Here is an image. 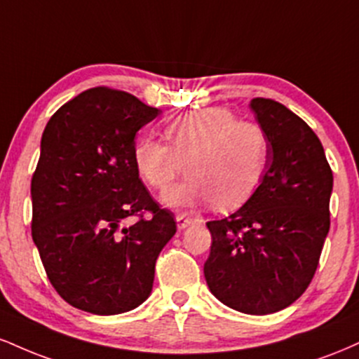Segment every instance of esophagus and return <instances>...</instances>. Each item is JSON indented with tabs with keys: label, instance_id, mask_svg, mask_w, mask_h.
Listing matches in <instances>:
<instances>
[{
	"label": "esophagus",
	"instance_id": "34e87169",
	"mask_svg": "<svg viewBox=\"0 0 359 359\" xmlns=\"http://www.w3.org/2000/svg\"><path fill=\"white\" fill-rule=\"evenodd\" d=\"M175 221H177V228H179V229L189 228V226H191L192 222H194L191 217H187V216H185V214H179V216L175 217Z\"/></svg>",
	"mask_w": 359,
	"mask_h": 359
}]
</instances>
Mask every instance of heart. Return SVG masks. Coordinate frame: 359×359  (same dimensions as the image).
I'll list each match as a JSON object with an SVG mask.
<instances>
[{
	"mask_svg": "<svg viewBox=\"0 0 359 359\" xmlns=\"http://www.w3.org/2000/svg\"><path fill=\"white\" fill-rule=\"evenodd\" d=\"M165 135L168 143L142 140L135 165L155 191H165L185 168L187 180L165 196V203L177 208L209 201L217 209L240 208L269 168L266 133L257 123L240 121L231 109L192 111L168 123Z\"/></svg>",
	"mask_w": 359,
	"mask_h": 359,
	"instance_id": "1",
	"label": "heart"
}]
</instances>
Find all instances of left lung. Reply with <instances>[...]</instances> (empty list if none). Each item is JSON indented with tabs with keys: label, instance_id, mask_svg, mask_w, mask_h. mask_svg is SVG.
<instances>
[{
	"label": "left lung",
	"instance_id": "8db88e82",
	"mask_svg": "<svg viewBox=\"0 0 359 359\" xmlns=\"http://www.w3.org/2000/svg\"><path fill=\"white\" fill-rule=\"evenodd\" d=\"M250 108L269 138V168L236 212L208 222L204 277L224 306L265 316L294 304L314 278L331 226L332 170L302 118L266 97Z\"/></svg>",
	"mask_w": 359,
	"mask_h": 359
}]
</instances>
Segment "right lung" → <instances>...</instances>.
Here are the masks:
<instances>
[{"label": "right lung", "instance_id": "obj_1", "mask_svg": "<svg viewBox=\"0 0 359 359\" xmlns=\"http://www.w3.org/2000/svg\"><path fill=\"white\" fill-rule=\"evenodd\" d=\"M158 114L133 94L100 86L45 126L32 177V238L72 307L114 316L150 295L156 258L177 231L174 212L155 203L135 165L137 131Z\"/></svg>", "mask_w": 359, "mask_h": 359}]
</instances>
